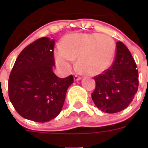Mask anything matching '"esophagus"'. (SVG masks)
<instances>
[{
  "label": "esophagus",
  "instance_id": "obj_1",
  "mask_svg": "<svg viewBox=\"0 0 148 148\" xmlns=\"http://www.w3.org/2000/svg\"><path fill=\"white\" fill-rule=\"evenodd\" d=\"M74 81H80V80L81 79V77L78 76V75H74Z\"/></svg>",
  "mask_w": 148,
  "mask_h": 148
}]
</instances>
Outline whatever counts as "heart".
Here are the masks:
<instances>
[{
  "label": "heart",
  "instance_id": "1",
  "mask_svg": "<svg viewBox=\"0 0 148 148\" xmlns=\"http://www.w3.org/2000/svg\"><path fill=\"white\" fill-rule=\"evenodd\" d=\"M116 45L111 37L98 33L77 34L63 39L60 50L55 53V61L61 69L69 71L77 59L78 69L95 76L108 69L112 63Z\"/></svg>",
  "mask_w": 148,
  "mask_h": 148
}]
</instances>
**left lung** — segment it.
Listing matches in <instances>:
<instances>
[{
    "instance_id": "left-lung-1",
    "label": "left lung",
    "mask_w": 148,
    "mask_h": 148,
    "mask_svg": "<svg viewBox=\"0 0 148 148\" xmlns=\"http://www.w3.org/2000/svg\"><path fill=\"white\" fill-rule=\"evenodd\" d=\"M115 59L109 69L95 77L94 103L101 110L114 114L121 111L133 101L138 91V71L128 48L121 41L116 43Z\"/></svg>"
}]
</instances>
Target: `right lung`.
I'll use <instances>...</instances> for the list:
<instances>
[{
	"label": "right lung",
	"mask_w": 148,
	"mask_h": 148,
	"mask_svg": "<svg viewBox=\"0 0 148 148\" xmlns=\"http://www.w3.org/2000/svg\"><path fill=\"white\" fill-rule=\"evenodd\" d=\"M48 38L27 45L16 59L8 81V95L21 117L33 121H49L58 116L67 88L74 82L70 75L60 78L53 72V46Z\"/></svg>",
	"instance_id": "1"
}]
</instances>
